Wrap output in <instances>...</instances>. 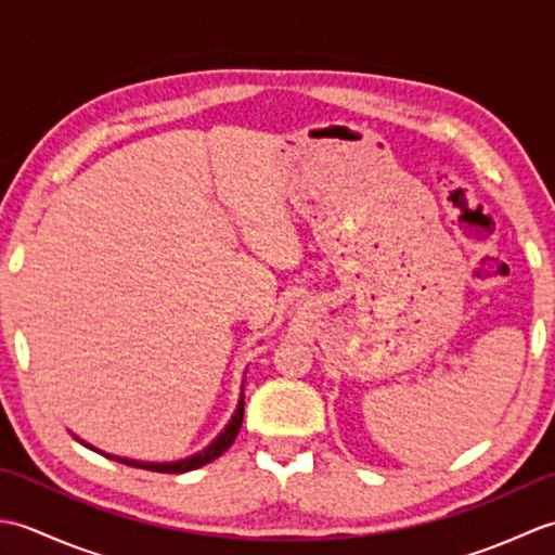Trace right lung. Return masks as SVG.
Masks as SVG:
<instances>
[{"mask_svg":"<svg viewBox=\"0 0 555 555\" xmlns=\"http://www.w3.org/2000/svg\"><path fill=\"white\" fill-rule=\"evenodd\" d=\"M243 410H245V400L241 396L238 400V408H235L231 422L227 424V429H223L215 441H211L205 451H199L191 457L185 460H176V463H140V460H128V457H116V455H107L112 460H119V463L124 465H131V467H140V469H150V473H169V475H181V473H191V469H197L203 467L207 463H211V460H217L221 453H227L229 448L233 446L235 436H238L241 431V424H243ZM88 446V443H86ZM90 448V446H88Z\"/></svg>","mask_w":555,"mask_h":555,"instance_id":"add662e5","label":"right lung"}]
</instances>
